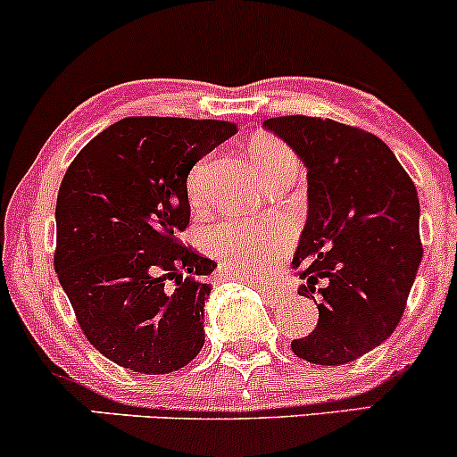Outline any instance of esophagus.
Returning <instances> with one entry per match:
<instances>
[{
  "mask_svg": "<svg viewBox=\"0 0 457 457\" xmlns=\"http://www.w3.org/2000/svg\"><path fill=\"white\" fill-rule=\"evenodd\" d=\"M266 292H269V295H272V296H277V290H272V287H266Z\"/></svg>",
  "mask_w": 457,
  "mask_h": 457,
  "instance_id": "obj_1",
  "label": "esophagus"
}]
</instances>
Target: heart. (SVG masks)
I'll use <instances>...</instances> for the list:
<instances>
[{
  "mask_svg": "<svg viewBox=\"0 0 457 457\" xmlns=\"http://www.w3.org/2000/svg\"><path fill=\"white\" fill-rule=\"evenodd\" d=\"M249 159L258 174L264 178L283 165H296V154L286 144L269 135L253 139L249 145ZM208 161H199L187 176V197L193 208H199L206 199ZM283 228L275 221H238L225 219L214 223L206 234L208 251L234 275L245 279H266L275 262L277 245Z\"/></svg>",
  "mask_w": 457,
  "mask_h": 457,
  "instance_id": "heart-1",
  "label": "heart"
}]
</instances>
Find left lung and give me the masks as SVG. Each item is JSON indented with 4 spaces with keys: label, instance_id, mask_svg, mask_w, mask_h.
<instances>
[{
    "label": "left lung",
    "instance_id": "8db88e82",
    "mask_svg": "<svg viewBox=\"0 0 457 457\" xmlns=\"http://www.w3.org/2000/svg\"><path fill=\"white\" fill-rule=\"evenodd\" d=\"M264 127L307 167L309 212L292 269L320 316L292 353L350 363L389 339L403 316L423 258L417 188L389 145L363 129L309 115Z\"/></svg>",
    "mask_w": 457,
    "mask_h": 457
}]
</instances>
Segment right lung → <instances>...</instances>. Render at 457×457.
Returning <instances> with one entry per match:
<instances>
[{"instance_id":"obj_1","label":"right lung","mask_w":457,"mask_h":457,"mask_svg":"<svg viewBox=\"0 0 457 457\" xmlns=\"http://www.w3.org/2000/svg\"><path fill=\"white\" fill-rule=\"evenodd\" d=\"M234 133L223 120L124 118L62 178L55 272L87 342L120 367L170 374L202 350L217 262L178 236L191 219L188 171Z\"/></svg>"}]
</instances>
